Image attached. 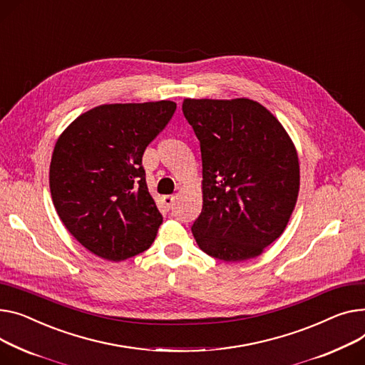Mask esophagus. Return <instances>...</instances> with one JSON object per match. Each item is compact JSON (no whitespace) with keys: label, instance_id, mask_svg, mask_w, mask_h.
Returning a JSON list of instances; mask_svg holds the SVG:
<instances>
[{"label":"esophagus","instance_id":"obj_1","mask_svg":"<svg viewBox=\"0 0 365 365\" xmlns=\"http://www.w3.org/2000/svg\"><path fill=\"white\" fill-rule=\"evenodd\" d=\"M161 201H163L164 207H167L168 210L173 208V205H175V197L173 195H165V197H163Z\"/></svg>","mask_w":365,"mask_h":365}]
</instances>
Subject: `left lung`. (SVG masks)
Wrapping results in <instances>:
<instances>
[{
  "label": "left lung",
  "mask_w": 365,
  "mask_h": 365,
  "mask_svg": "<svg viewBox=\"0 0 365 365\" xmlns=\"http://www.w3.org/2000/svg\"><path fill=\"white\" fill-rule=\"evenodd\" d=\"M182 111L201 145L198 247L222 261L255 258L280 237L297 205L299 160L280 121L248 98L192 100Z\"/></svg>",
  "instance_id": "left-lung-1"
}]
</instances>
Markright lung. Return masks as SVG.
I'll use <instances>...</instances> for the list:
<instances>
[{
  "mask_svg": "<svg viewBox=\"0 0 365 365\" xmlns=\"http://www.w3.org/2000/svg\"><path fill=\"white\" fill-rule=\"evenodd\" d=\"M176 111L173 101L104 104L64 129L50 165L53 204L92 254L123 261L148 250L163 223L142 155Z\"/></svg>",
  "mask_w": 365,
  "mask_h": 365,
  "instance_id": "1",
  "label": "right lung"
}]
</instances>
